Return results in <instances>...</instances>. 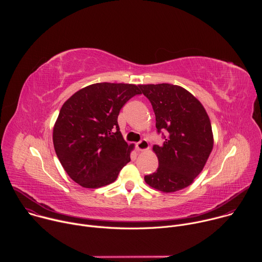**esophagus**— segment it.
I'll return each instance as SVG.
<instances>
[{
	"label": "esophagus",
	"mask_w": 262,
	"mask_h": 262,
	"mask_svg": "<svg viewBox=\"0 0 262 262\" xmlns=\"http://www.w3.org/2000/svg\"><path fill=\"white\" fill-rule=\"evenodd\" d=\"M136 148H137L138 151H145L149 148L148 142L146 140H141L139 143L136 144Z\"/></svg>",
	"instance_id": "obj_1"
}]
</instances>
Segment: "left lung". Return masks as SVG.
Masks as SVG:
<instances>
[{"label":"left lung","mask_w":262,"mask_h":262,"mask_svg":"<svg viewBox=\"0 0 262 262\" xmlns=\"http://www.w3.org/2000/svg\"><path fill=\"white\" fill-rule=\"evenodd\" d=\"M151 102L158 132L167 130L162 145H154L158 170L144 177L151 188L173 193L191 185L203 170L213 147L209 117L188 90L172 84L139 85Z\"/></svg>","instance_id":"8db88e82"}]
</instances>
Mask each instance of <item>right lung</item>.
Here are the masks:
<instances>
[{
    "mask_svg": "<svg viewBox=\"0 0 262 262\" xmlns=\"http://www.w3.org/2000/svg\"><path fill=\"white\" fill-rule=\"evenodd\" d=\"M141 94L134 84L97 83L71 95L62 105L53 130L56 155L74 181L87 189L114 182L130 162L118 125L121 107Z\"/></svg>",
    "mask_w": 262,
    "mask_h": 262,
    "instance_id": "right-lung-1",
    "label": "right lung"
}]
</instances>
